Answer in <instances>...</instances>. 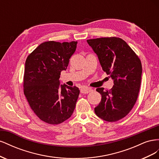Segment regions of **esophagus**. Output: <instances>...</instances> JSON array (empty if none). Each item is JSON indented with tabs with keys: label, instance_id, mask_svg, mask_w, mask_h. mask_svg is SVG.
<instances>
[{
	"label": "esophagus",
	"instance_id": "obj_1",
	"mask_svg": "<svg viewBox=\"0 0 159 159\" xmlns=\"http://www.w3.org/2000/svg\"><path fill=\"white\" fill-rule=\"evenodd\" d=\"M92 89L90 88H88V87H84L80 89V92L81 93H88L91 91H92Z\"/></svg>",
	"mask_w": 159,
	"mask_h": 159
}]
</instances>
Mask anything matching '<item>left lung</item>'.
I'll return each instance as SVG.
<instances>
[{"mask_svg":"<svg viewBox=\"0 0 159 159\" xmlns=\"http://www.w3.org/2000/svg\"><path fill=\"white\" fill-rule=\"evenodd\" d=\"M87 42L114 84L109 91L103 88L96 89L102 95V100L95 107V113L104 121H119L131 111L136 103L141 81V60L121 38H99Z\"/></svg>","mask_w":159,"mask_h":159,"instance_id":"8db88e82","label":"left lung"}]
</instances>
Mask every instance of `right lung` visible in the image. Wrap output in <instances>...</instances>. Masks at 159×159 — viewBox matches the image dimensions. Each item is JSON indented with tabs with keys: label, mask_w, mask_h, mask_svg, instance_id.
<instances>
[{
	"label": "right lung",
	"mask_w": 159,
	"mask_h": 159,
	"mask_svg": "<svg viewBox=\"0 0 159 159\" xmlns=\"http://www.w3.org/2000/svg\"><path fill=\"white\" fill-rule=\"evenodd\" d=\"M78 42L48 41L27 57L24 93L31 109L42 121L57 125L69 119L75 107L79 88L60 85L61 71L66 70Z\"/></svg>",
	"instance_id": "add662e5"
}]
</instances>
